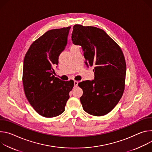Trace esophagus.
Here are the masks:
<instances>
[{
    "label": "esophagus",
    "mask_w": 152,
    "mask_h": 152,
    "mask_svg": "<svg viewBox=\"0 0 152 152\" xmlns=\"http://www.w3.org/2000/svg\"><path fill=\"white\" fill-rule=\"evenodd\" d=\"M74 86H75V87H77V86H78V81H76V80H74Z\"/></svg>",
    "instance_id": "esophagus-1"
}]
</instances>
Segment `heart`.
Segmentation results:
<instances>
[{"instance_id": "1", "label": "heart", "mask_w": 152, "mask_h": 152, "mask_svg": "<svg viewBox=\"0 0 152 152\" xmlns=\"http://www.w3.org/2000/svg\"><path fill=\"white\" fill-rule=\"evenodd\" d=\"M75 46V45H72V47H74V46Z\"/></svg>"}]
</instances>
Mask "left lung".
<instances>
[{
	"mask_svg": "<svg viewBox=\"0 0 152 152\" xmlns=\"http://www.w3.org/2000/svg\"><path fill=\"white\" fill-rule=\"evenodd\" d=\"M71 37L73 43L81 46L86 65L95 66L94 80L78 83L83 110L96 116L105 115L124 91L126 63L122 50L104 31L94 26L75 25Z\"/></svg>",
	"mask_w": 152,
	"mask_h": 152,
	"instance_id": "8db88e82",
	"label": "left lung"
}]
</instances>
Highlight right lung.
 <instances>
[{
    "label": "right lung",
    "mask_w": 152,
    "mask_h": 152,
    "mask_svg": "<svg viewBox=\"0 0 152 152\" xmlns=\"http://www.w3.org/2000/svg\"><path fill=\"white\" fill-rule=\"evenodd\" d=\"M71 26L49 30L34 42L23 60L22 81L25 96L39 115L53 118L64 111L74 81L56 77L54 67L64 50Z\"/></svg>",
    "instance_id": "add662e5"
}]
</instances>
